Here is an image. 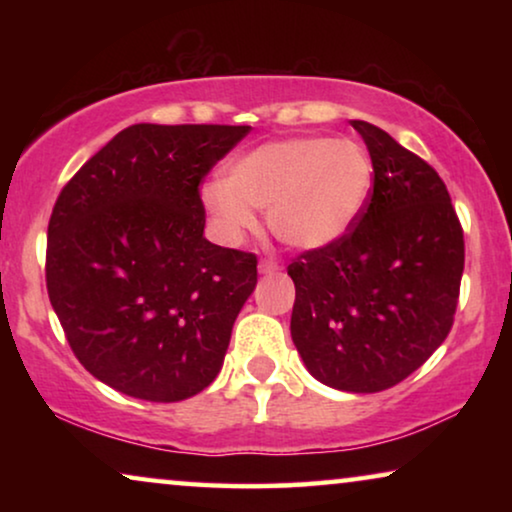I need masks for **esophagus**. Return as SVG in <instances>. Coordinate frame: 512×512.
<instances>
[{
    "label": "esophagus",
    "mask_w": 512,
    "mask_h": 512,
    "mask_svg": "<svg viewBox=\"0 0 512 512\" xmlns=\"http://www.w3.org/2000/svg\"><path fill=\"white\" fill-rule=\"evenodd\" d=\"M258 272H261V275H275V272H279V263L272 261V258H263V261L258 263Z\"/></svg>",
    "instance_id": "34e87169"
}]
</instances>
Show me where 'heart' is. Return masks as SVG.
<instances>
[{
    "label": "heart",
    "instance_id": "b5f03b06",
    "mask_svg": "<svg viewBox=\"0 0 512 512\" xmlns=\"http://www.w3.org/2000/svg\"><path fill=\"white\" fill-rule=\"evenodd\" d=\"M373 158L354 139L284 137L230 160L226 179L200 188L221 242L240 244L256 228L251 209L291 249H324L342 240L373 193Z\"/></svg>",
    "mask_w": 512,
    "mask_h": 512
}]
</instances>
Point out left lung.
<instances>
[{"instance_id":"8db88e82","label":"left lung","mask_w":512,"mask_h":512,"mask_svg":"<svg viewBox=\"0 0 512 512\" xmlns=\"http://www.w3.org/2000/svg\"><path fill=\"white\" fill-rule=\"evenodd\" d=\"M352 128L373 158V193L342 240L289 265L291 338L326 387L375 394L415 373L450 333L464 230L426 160L377 125Z\"/></svg>"}]
</instances>
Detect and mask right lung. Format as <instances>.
<instances>
[{"label":"right lung","mask_w":512,"mask_h":512,"mask_svg":"<svg viewBox=\"0 0 512 512\" xmlns=\"http://www.w3.org/2000/svg\"><path fill=\"white\" fill-rule=\"evenodd\" d=\"M249 130L130 125L55 200L48 298L76 359L111 389L174 403L219 375L258 261L202 235L200 181Z\"/></svg>","instance_id":"right-lung-1"}]
</instances>
